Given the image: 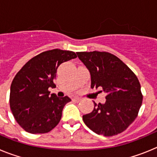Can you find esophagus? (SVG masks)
I'll use <instances>...</instances> for the list:
<instances>
[{
	"label": "esophagus",
	"mask_w": 157,
	"mask_h": 157,
	"mask_svg": "<svg viewBox=\"0 0 157 157\" xmlns=\"http://www.w3.org/2000/svg\"><path fill=\"white\" fill-rule=\"evenodd\" d=\"M82 100L81 98H78V97H74L73 98V101H77V102H78V101H80Z\"/></svg>",
	"instance_id": "34e87169"
}]
</instances>
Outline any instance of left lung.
<instances>
[{"mask_svg":"<svg viewBox=\"0 0 157 157\" xmlns=\"http://www.w3.org/2000/svg\"><path fill=\"white\" fill-rule=\"evenodd\" d=\"M90 74L91 88L101 87L107 96L104 104H94V110L82 116L94 133L114 136L134 121L142 103L137 76L117 56L107 52H76Z\"/></svg>","mask_w":157,"mask_h":157,"instance_id":"obj_1","label":"left lung"}]
</instances>
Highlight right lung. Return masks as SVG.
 Here are the masks:
<instances>
[{
  "label": "right lung",
  "instance_id": "right-lung-1",
  "mask_svg": "<svg viewBox=\"0 0 157 157\" xmlns=\"http://www.w3.org/2000/svg\"><path fill=\"white\" fill-rule=\"evenodd\" d=\"M76 57L72 51H45L30 59L15 76L10 88V108L16 122L26 131L45 134L59 123L63 107L71 100L67 96H50L48 89L55 86L58 67Z\"/></svg>",
  "mask_w": 157,
  "mask_h": 157
}]
</instances>
